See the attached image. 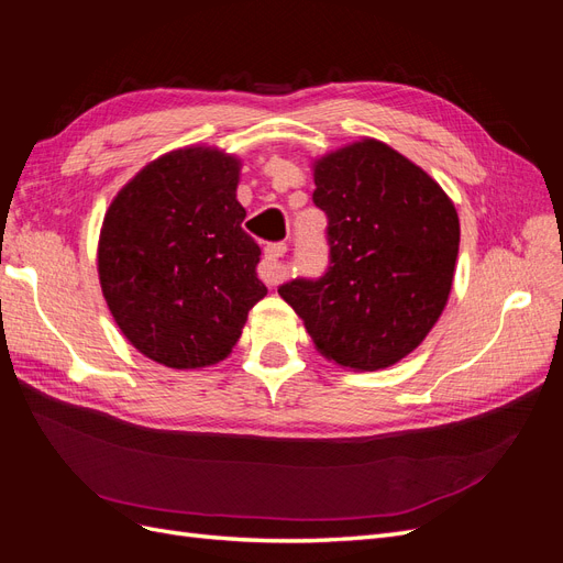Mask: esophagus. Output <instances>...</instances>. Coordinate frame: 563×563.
<instances>
[{
    "instance_id": "obj_1",
    "label": "esophagus",
    "mask_w": 563,
    "mask_h": 563,
    "mask_svg": "<svg viewBox=\"0 0 563 563\" xmlns=\"http://www.w3.org/2000/svg\"><path fill=\"white\" fill-rule=\"evenodd\" d=\"M284 253H286V244L284 242H275V244H269L267 249H265V261L261 263V267H258V275H261V279L265 282V284H269V286H275L279 279H282V258H284Z\"/></svg>"
}]
</instances>
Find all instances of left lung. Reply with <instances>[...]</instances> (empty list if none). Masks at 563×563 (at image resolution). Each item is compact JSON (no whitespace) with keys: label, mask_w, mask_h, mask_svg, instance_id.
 <instances>
[{"label":"left lung","mask_w":563,"mask_h":563,"mask_svg":"<svg viewBox=\"0 0 563 563\" xmlns=\"http://www.w3.org/2000/svg\"><path fill=\"white\" fill-rule=\"evenodd\" d=\"M314 185L329 267L282 284L279 296L327 360L356 371L397 364L449 300L460 244L453 203L420 166L371 139L319 159Z\"/></svg>","instance_id":"obj_1"}]
</instances>
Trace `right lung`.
<instances>
[{"instance_id":"add662e5","label":"right lung","mask_w":563,"mask_h":563,"mask_svg":"<svg viewBox=\"0 0 563 563\" xmlns=\"http://www.w3.org/2000/svg\"><path fill=\"white\" fill-rule=\"evenodd\" d=\"M240 162L187 147L147 164L106 213L98 275L129 343L168 368L232 352L267 288L236 201Z\"/></svg>"}]
</instances>
